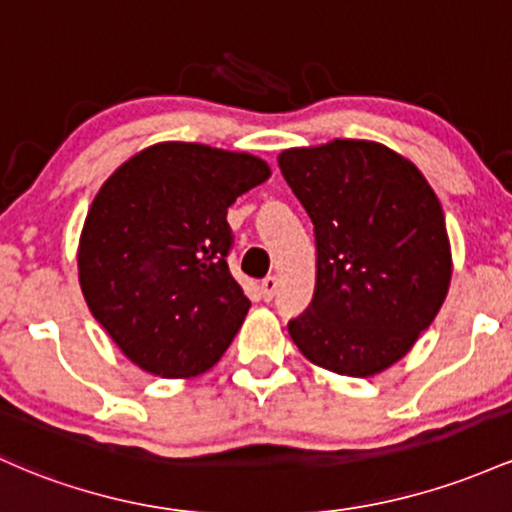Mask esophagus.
<instances>
[{"label": "esophagus", "mask_w": 512, "mask_h": 512, "mask_svg": "<svg viewBox=\"0 0 512 512\" xmlns=\"http://www.w3.org/2000/svg\"><path fill=\"white\" fill-rule=\"evenodd\" d=\"M277 286H279L277 277H267V279H262V286H260L262 299H265V301H272V299H274V294H277Z\"/></svg>", "instance_id": "obj_1"}]
</instances>
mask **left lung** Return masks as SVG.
<instances>
[{
	"instance_id": "obj_1",
	"label": "left lung",
	"mask_w": 512,
	"mask_h": 512,
	"mask_svg": "<svg viewBox=\"0 0 512 512\" xmlns=\"http://www.w3.org/2000/svg\"><path fill=\"white\" fill-rule=\"evenodd\" d=\"M316 235V289L289 335L333 374L367 379L406 357L452 282L442 204L408 157L376 140L282 150Z\"/></svg>"
}]
</instances>
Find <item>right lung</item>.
Here are the masks:
<instances>
[{
    "instance_id": "add662e5",
    "label": "right lung",
    "mask_w": 512,
    "mask_h": 512,
    "mask_svg": "<svg viewBox=\"0 0 512 512\" xmlns=\"http://www.w3.org/2000/svg\"><path fill=\"white\" fill-rule=\"evenodd\" d=\"M262 157L165 140L101 184L84 218V301L143 372L189 379L233 342L250 301L230 277L228 206L267 182Z\"/></svg>"
}]
</instances>
